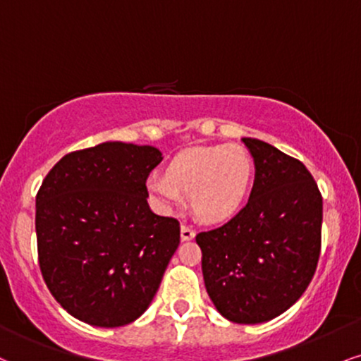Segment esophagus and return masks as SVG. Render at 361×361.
<instances>
[{"label": "esophagus", "mask_w": 361, "mask_h": 361, "mask_svg": "<svg viewBox=\"0 0 361 361\" xmlns=\"http://www.w3.org/2000/svg\"><path fill=\"white\" fill-rule=\"evenodd\" d=\"M195 238V230L188 225H181V240H192Z\"/></svg>", "instance_id": "34e87169"}]
</instances>
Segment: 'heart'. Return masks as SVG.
<instances>
[{
	"mask_svg": "<svg viewBox=\"0 0 361 361\" xmlns=\"http://www.w3.org/2000/svg\"><path fill=\"white\" fill-rule=\"evenodd\" d=\"M252 180L254 163L244 146H193L169 161L166 176L147 178L146 188L163 210L180 207L181 195H188L200 220L224 224L245 205Z\"/></svg>",
	"mask_w": 361,
	"mask_h": 361,
	"instance_id": "heart-1",
	"label": "heart"
}]
</instances>
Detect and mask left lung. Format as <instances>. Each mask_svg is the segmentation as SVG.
<instances>
[{"label": "left lung", "instance_id": "8db88e82", "mask_svg": "<svg viewBox=\"0 0 361 361\" xmlns=\"http://www.w3.org/2000/svg\"><path fill=\"white\" fill-rule=\"evenodd\" d=\"M249 203L222 227L200 232L202 271L216 311L232 323L277 318L302 296L321 252L323 198L299 159L254 137Z\"/></svg>", "mask_w": 361, "mask_h": 361}]
</instances>
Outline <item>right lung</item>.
Instances as JSON below:
<instances>
[{"label": "right lung", "mask_w": 361, "mask_h": 361, "mask_svg": "<svg viewBox=\"0 0 361 361\" xmlns=\"http://www.w3.org/2000/svg\"><path fill=\"white\" fill-rule=\"evenodd\" d=\"M154 146L107 141L65 154L37 193L38 264L51 296L101 328L147 310L180 245V222L147 205Z\"/></svg>", "instance_id": "right-lung-1"}]
</instances>
